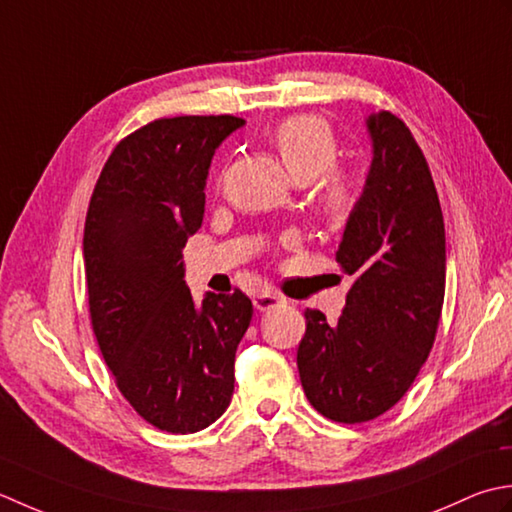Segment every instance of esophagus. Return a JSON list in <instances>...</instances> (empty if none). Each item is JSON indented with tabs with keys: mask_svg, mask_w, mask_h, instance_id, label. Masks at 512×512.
I'll list each match as a JSON object with an SVG mask.
<instances>
[{
	"mask_svg": "<svg viewBox=\"0 0 512 512\" xmlns=\"http://www.w3.org/2000/svg\"><path fill=\"white\" fill-rule=\"evenodd\" d=\"M280 305H285V298L278 296L276 291H260L258 296H254V307L258 311H269V309H276Z\"/></svg>",
	"mask_w": 512,
	"mask_h": 512,
	"instance_id": "34e87169",
	"label": "esophagus"
}]
</instances>
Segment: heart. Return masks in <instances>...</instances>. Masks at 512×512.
<instances>
[{
    "mask_svg": "<svg viewBox=\"0 0 512 512\" xmlns=\"http://www.w3.org/2000/svg\"><path fill=\"white\" fill-rule=\"evenodd\" d=\"M294 181H311L336 163L338 139L331 125L316 114H298L278 123L269 137ZM356 183L351 174L333 170L320 187V207L331 221H342L356 203Z\"/></svg>",
    "mask_w": 512,
    "mask_h": 512,
    "instance_id": "heart-1",
    "label": "heart"
}]
</instances>
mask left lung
I'll use <instances>...</instances> for the list:
<instances>
[{"instance_id":"8db88e82","label":"left lung","mask_w":512,"mask_h":512,"mask_svg":"<svg viewBox=\"0 0 512 512\" xmlns=\"http://www.w3.org/2000/svg\"><path fill=\"white\" fill-rule=\"evenodd\" d=\"M373 159L336 260L353 276L336 325L307 309L298 373L333 422L360 424L409 391L435 342L446 285L440 198L420 145L395 114H369Z\"/></svg>"}]
</instances>
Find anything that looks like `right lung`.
I'll return each mask as SVG.
<instances>
[{
	"label": "right lung",
	"mask_w": 512,
	"mask_h": 512,
	"mask_svg": "<svg viewBox=\"0 0 512 512\" xmlns=\"http://www.w3.org/2000/svg\"><path fill=\"white\" fill-rule=\"evenodd\" d=\"M245 121L156 119L112 150L83 229L92 331L119 391L168 433L203 431L234 393L236 347L252 300L185 285L183 247L205 214L212 156Z\"/></svg>",
	"instance_id": "1"
}]
</instances>
